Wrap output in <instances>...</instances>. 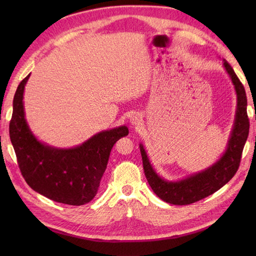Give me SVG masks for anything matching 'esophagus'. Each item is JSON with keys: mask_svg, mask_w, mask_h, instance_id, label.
<instances>
[{"mask_svg": "<svg viewBox=\"0 0 256 256\" xmlns=\"http://www.w3.org/2000/svg\"><path fill=\"white\" fill-rule=\"evenodd\" d=\"M140 121H142V118H140V114H134V116L131 118V123L133 125L138 124Z\"/></svg>", "mask_w": 256, "mask_h": 256, "instance_id": "1", "label": "esophagus"}]
</instances>
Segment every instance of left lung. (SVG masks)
<instances>
[{
    "mask_svg": "<svg viewBox=\"0 0 256 256\" xmlns=\"http://www.w3.org/2000/svg\"><path fill=\"white\" fill-rule=\"evenodd\" d=\"M224 66L234 86L238 98L234 126L228 143L226 150L214 165L178 182H168L156 174L142 144H140V155L146 179L156 196L168 204L184 206L194 204L212 194L224 187L236 175L241 162L242 152L248 136L250 122L246 112V94L230 64L224 62Z\"/></svg>",
    "mask_w": 256,
    "mask_h": 256,
    "instance_id": "8db88e82",
    "label": "left lung"
}]
</instances>
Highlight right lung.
<instances>
[{
	"mask_svg": "<svg viewBox=\"0 0 256 256\" xmlns=\"http://www.w3.org/2000/svg\"><path fill=\"white\" fill-rule=\"evenodd\" d=\"M30 74L20 81L13 100L10 138L27 184L56 202L81 206L96 197L108 156L126 126L102 131L74 148H55L38 140L27 125L23 94Z\"/></svg>",
	"mask_w": 256,
	"mask_h": 256,
	"instance_id": "right-lung-1",
	"label": "right lung"
}]
</instances>
